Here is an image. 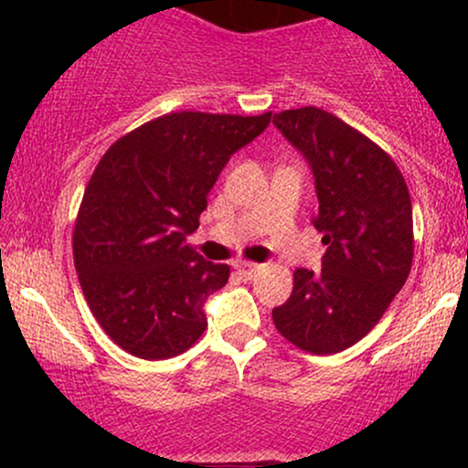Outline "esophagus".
<instances>
[{
	"mask_svg": "<svg viewBox=\"0 0 468 468\" xmlns=\"http://www.w3.org/2000/svg\"><path fill=\"white\" fill-rule=\"evenodd\" d=\"M235 271H238L241 277L252 279V277L257 275V272L261 271V266L260 264H252V261H238V264H235Z\"/></svg>",
	"mask_w": 468,
	"mask_h": 468,
	"instance_id": "obj_1",
	"label": "esophagus"
}]
</instances>
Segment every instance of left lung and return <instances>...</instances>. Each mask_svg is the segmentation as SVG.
I'll return each instance as SVG.
<instances>
[{"label":"left lung","mask_w":468,"mask_h":468,"mask_svg":"<svg viewBox=\"0 0 468 468\" xmlns=\"http://www.w3.org/2000/svg\"><path fill=\"white\" fill-rule=\"evenodd\" d=\"M314 176L324 233L321 271L297 268L272 310L282 336L310 354H336L367 335L405 286L413 260L411 197L378 144L319 107L272 116Z\"/></svg>","instance_id":"left-lung-1"}]
</instances>
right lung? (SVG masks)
Segmentation results:
<instances>
[{
  "mask_svg": "<svg viewBox=\"0 0 468 468\" xmlns=\"http://www.w3.org/2000/svg\"><path fill=\"white\" fill-rule=\"evenodd\" d=\"M271 122L176 112L118 138L94 169L74 227L80 288L107 336L147 361L178 356L207 327L229 266L186 244L230 155Z\"/></svg>",
  "mask_w": 468,
  "mask_h": 468,
  "instance_id": "add662e5",
  "label": "right lung"
}]
</instances>
